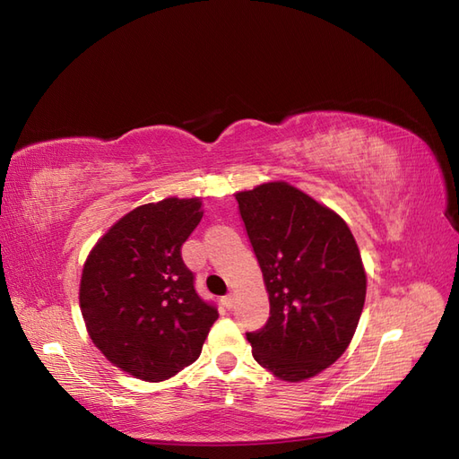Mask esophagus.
Returning <instances> with one entry per match:
<instances>
[{
	"label": "esophagus",
	"instance_id": "obj_1",
	"mask_svg": "<svg viewBox=\"0 0 459 459\" xmlns=\"http://www.w3.org/2000/svg\"><path fill=\"white\" fill-rule=\"evenodd\" d=\"M222 304H224L226 309H231L233 304H235V296H233V294H226V296L222 298Z\"/></svg>",
	"mask_w": 459,
	"mask_h": 459
}]
</instances>
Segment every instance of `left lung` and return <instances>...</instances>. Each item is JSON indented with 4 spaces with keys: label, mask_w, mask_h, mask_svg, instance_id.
I'll return each instance as SVG.
<instances>
[{
    "label": "left lung",
    "mask_w": 459,
    "mask_h": 459,
    "mask_svg": "<svg viewBox=\"0 0 459 459\" xmlns=\"http://www.w3.org/2000/svg\"><path fill=\"white\" fill-rule=\"evenodd\" d=\"M270 294V319L247 332L252 355L302 382L350 345L367 296L360 252L343 220L287 182L235 195Z\"/></svg>",
    "instance_id": "obj_1"
}]
</instances>
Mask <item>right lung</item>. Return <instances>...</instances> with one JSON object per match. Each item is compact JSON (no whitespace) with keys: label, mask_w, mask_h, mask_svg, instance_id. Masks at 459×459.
Masks as SVG:
<instances>
[{"label":"right lung","mask_w":459,"mask_h":459,"mask_svg":"<svg viewBox=\"0 0 459 459\" xmlns=\"http://www.w3.org/2000/svg\"><path fill=\"white\" fill-rule=\"evenodd\" d=\"M201 218L199 199L142 204L109 228L85 262L79 306L89 336L140 380L163 382L195 362L218 319L180 255Z\"/></svg>","instance_id":"add662e5"}]
</instances>
